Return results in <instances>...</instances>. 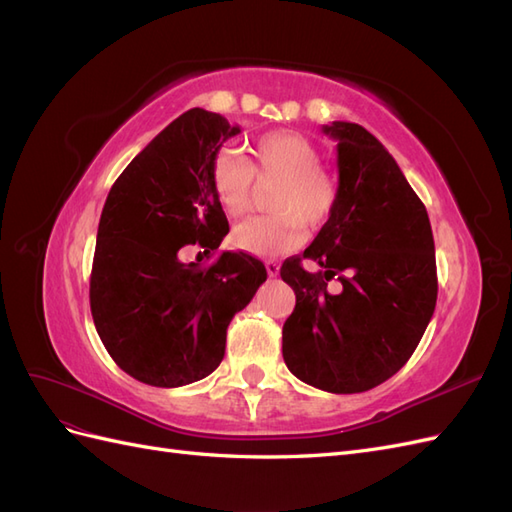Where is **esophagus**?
Returning a JSON list of instances; mask_svg holds the SVG:
<instances>
[{"mask_svg": "<svg viewBox=\"0 0 512 512\" xmlns=\"http://www.w3.org/2000/svg\"><path fill=\"white\" fill-rule=\"evenodd\" d=\"M265 267H267V273H269V277H277V275H280V265H277V262H273V260H267V262H265Z\"/></svg>", "mask_w": 512, "mask_h": 512, "instance_id": "34e87169", "label": "esophagus"}]
</instances>
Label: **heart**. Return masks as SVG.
<instances>
[{"label":"heart","instance_id":"b5f03b06","mask_svg":"<svg viewBox=\"0 0 512 512\" xmlns=\"http://www.w3.org/2000/svg\"><path fill=\"white\" fill-rule=\"evenodd\" d=\"M320 149L303 134L277 130L256 138L252 160L220 153L211 164V188L220 207L237 218L250 207L254 177L280 179L271 215H254L232 230V245L252 256H280L303 239V222L322 226L339 203V181L320 166Z\"/></svg>","mask_w":512,"mask_h":512}]
</instances>
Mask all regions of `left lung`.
<instances>
[{"label":"left lung","instance_id":"obj_1","mask_svg":"<svg viewBox=\"0 0 512 512\" xmlns=\"http://www.w3.org/2000/svg\"><path fill=\"white\" fill-rule=\"evenodd\" d=\"M339 203L303 256L280 275L297 294L282 352L305 384L363 393L408 363L438 299L436 247L425 205L397 162L359 123L333 121ZM303 259L321 267L309 274ZM337 274V293L326 286Z\"/></svg>","mask_w":512,"mask_h":512}]
</instances>
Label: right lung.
Returning <instances> with one entry per match:
<instances>
[{
	"label": "right lung",
	"mask_w": 512,
	"mask_h": 512,
	"mask_svg": "<svg viewBox=\"0 0 512 512\" xmlns=\"http://www.w3.org/2000/svg\"><path fill=\"white\" fill-rule=\"evenodd\" d=\"M239 132L218 113L190 108L138 153L106 196L91 316L108 354L138 382L175 389L209 376L224 359L232 316L267 280L265 265L243 252H224L209 267L181 260L190 245L209 256L228 235L211 164Z\"/></svg>",
	"instance_id": "right-lung-1"
}]
</instances>
